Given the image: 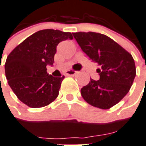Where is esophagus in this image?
<instances>
[{"mask_svg":"<svg viewBox=\"0 0 146 146\" xmlns=\"http://www.w3.org/2000/svg\"><path fill=\"white\" fill-rule=\"evenodd\" d=\"M76 73V71H74V70H68L66 74L67 76H74Z\"/></svg>","mask_w":146,"mask_h":146,"instance_id":"obj_1","label":"esophagus"}]
</instances>
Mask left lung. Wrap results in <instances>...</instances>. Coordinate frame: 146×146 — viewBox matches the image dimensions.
<instances>
[{
	"label": "left lung",
	"mask_w": 146,
	"mask_h": 146,
	"mask_svg": "<svg viewBox=\"0 0 146 146\" xmlns=\"http://www.w3.org/2000/svg\"><path fill=\"white\" fill-rule=\"evenodd\" d=\"M82 51L100 66L97 70L100 79H90L80 93L94 107L109 109L127 94L136 75L133 57L116 42L97 32L73 33Z\"/></svg>",
	"instance_id": "left-lung-1"
}]
</instances>
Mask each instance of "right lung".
Listing matches in <instances>:
<instances>
[{
  "label": "right lung",
  "mask_w": 146,
  "mask_h": 146,
  "mask_svg": "<svg viewBox=\"0 0 146 146\" xmlns=\"http://www.w3.org/2000/svg\"><path fill=\"white\" fill-rule=\"evenodd\" d=\"M69 38L73 39L70 32L44 29L27 38L8 55L4 66L7 83L25 104L42 108L58 97L64 76L49 75L46 66L53 65L58 44Z\"/></svg>",
  "instance_id": "add662e5"
}]
</instances>
